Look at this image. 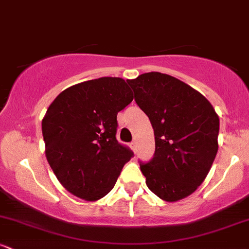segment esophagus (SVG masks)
<instances>
[{"mask_svg":"<svg viewBox=\"0 0 249 249\" xmlns=\"http://www.w3.org/2000/svg\"><path fill=\"white\" fill-rule=\"evenodd\" d=\"M131 147H132V150L133 151H136V146H137V142H136V141H133L132 142H131Z\"/></svg>","mask_w":249,"mask_h":249,"instance_id":"esophagus-1","label":"esophagus"}]
</instances>
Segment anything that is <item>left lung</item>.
I'll list each match as a JSON object with an SVG mask.
<instances>
[{
    "instance_id": "1",
    "label": "left lung",
    "mask_w": 249,
    "mask_h": 249,
    "mask_svg": "<svg viewBox=\"0 0 249 249\" xmlns=\"http://www.w3.org/2000/svg\"><path fill=\"white\" fill-rule=\"evenodd\" d=\"M127 83L154 131L153 158L141 162L147 187L167 202L186 198L202 184L218 152L215 110L199 91L166 73H142Z\"/></svg>"
}]
</instances>
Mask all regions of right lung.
Returning <instances> with one entry per match:
<instances>
[{
  "mask_svg": "<svg viewBox=\"0 0 249 249\" xmlns=\"http://www.w3.org/2000/svg\"><path fill=\"white\" fill-rule=\"evenodd\" d=\"M133 101L126 82L102 77L65 89L42 121L45 157L62 186L87 201L112 190L132 158L116 139L117 115Z\"/></svg>",
  "mask_w": 249,
  "mask_h": 249,
  "instance_id": "obj_1",
  "label": "right lung"
}]
</instances>
